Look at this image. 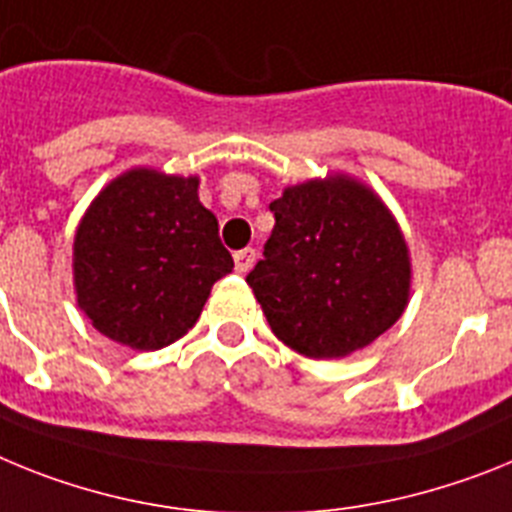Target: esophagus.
<instances>
[{
    "instance_id": "esophagus-1",
    "label": "esophagus",
    "mask_w": 512,
    "mask_h": 512,
    "mask_svg": "<svg viewBox=\"0 0 512 512\" xmlns=\"http://www.w3.org/2000/svg\"><path fill=\"white\" fill-rule=\"evenodd\" d=\"M255 257L257 252L252 247H244V250L234 252V268H237V273H247L255 265Z\"/></svg>"
}]
</instances>
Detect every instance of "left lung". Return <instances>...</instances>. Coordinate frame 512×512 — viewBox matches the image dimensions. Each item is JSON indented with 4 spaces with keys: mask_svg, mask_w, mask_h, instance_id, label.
<instances>
[{
    "mask_svg": "<svg viewBox=\"0 0 512 512\" xmlns=\"http://www.w3.org/2000/svg\"><path fill=\"white\" fill-rule=\"evenodd\" d=\"M270 211L275 226L247 283L278 340L306 358H342L402 317L407 244L371 190L348 177L309 180Z\"/></svg>",
    "mask_w": 512,
    "mask_h": 512,
    "instance_id": "left-lung-1",
    "label": "left lung"
}]
</instances>
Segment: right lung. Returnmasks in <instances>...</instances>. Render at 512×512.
I'll list each match as a JSON object with an SVG mask.
<instances>
[{"mask_svg": "<svg viewBox=\"0 0 512 512\" xmlns=\"http://www.w3.org/2000/svg\"><path fill=\"white\" fill-rule=\"evenodd\" d=\"M231 268L198 177L126 172L97 195L74 237L79 309L133 350L180 340Z\"/></svg>", "mask_w": 512, "mask_h": 512, "instance_id": "1", "label": "right lung"}]
</instances>
